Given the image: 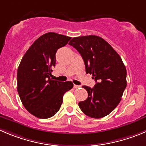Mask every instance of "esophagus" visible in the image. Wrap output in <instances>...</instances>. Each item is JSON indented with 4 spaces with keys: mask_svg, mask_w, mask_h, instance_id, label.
<instances>
[{
    "mask_svg": "<svg viewBox=\"0 0 146 146\" xmlns=\"http://www.w3.org/2000/svg\"><path fill=\"white\" fill-rule=\"evenodd\" d=\"M80 87H81V86H78V85H76V84L73 85V88H79Z\"/></svg>",
    "mask_w": 146,
    "mask_h": 146,
    "instance_id": "34e87169",
    "label": "esophagus"
}]
</instances>
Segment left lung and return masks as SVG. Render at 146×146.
Instances as JSON below:
<instances>
[{
  "mask_svg": "<svg viewBox=\"0 0 146 146\" xmlns=\"http://www.w3.org/2000/svg\"><path fill=\"white\" fill-rule=\"evenodd\" d=\"M69 44L81 54L86 73L92 74L94 88L83 86L88 98L78 103L81 111L92 118L111 113L121 101L127 86V71L118 53L104 39L95 35L74 37Z\"/></svg>",
  "mask_w": 146,
  "mask_h": 146,
  "instance_id": "1",
  "label": "left lung"
}]
</instances>
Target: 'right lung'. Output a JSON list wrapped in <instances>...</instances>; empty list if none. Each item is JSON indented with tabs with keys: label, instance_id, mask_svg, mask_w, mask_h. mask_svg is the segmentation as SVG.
<instances>
[{
	"label": "right lung",
	"instance_id": "obj_1",
	"mask_svg": "<svg viewBox=\"0 0 146 146\" xmlns=\"http://www.w3.org/2000/svg\"><path fill=\"white\" fill-rule=\"evenodd\" d=\"M71 37L48 32L38 38L21 59L17 71V91L26 110L36 117L47 119L60 110L64 94L71 89V81L50 78L57 50Z\"/></svg>",
	"mask_w": 146,
	"mask_h": 146
}]
</instances>
